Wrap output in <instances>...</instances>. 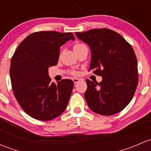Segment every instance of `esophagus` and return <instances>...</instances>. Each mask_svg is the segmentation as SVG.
<instances>
[{
    "mask_svg": "<svg viewBox=\"0 0 151 151\" xmlns=\"http://www.w3.org/2000/svg\"><path fill=\"white\" fill-rule=\"evenodd\" d=\"M72 80H73V82H74V84H77V83H78L79 81H80V80H79V79H77V78H73Z\"/></svg>",
    "mask_w": 151,
    "mask_h": 151,
    "instance_id": "34e87169",
    "label": "esophagus"
}]
</instances>
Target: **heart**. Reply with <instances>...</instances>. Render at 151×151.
Instances as JSON below:
<instances>
[{
    "label": "heart",
    "mask_w": 151,
    "mask_h": 151,
    "mask_svg": "<svg viewBox=\"0 0 151 151\" xmlns=\"http://www.w3.org/2000/svg\"><path fill=\"white\" fill-rule=\"evenodd\" d=\"M80 45H80V44H77V45H74V48H75V47H77L80 46Z\"/></svg>",
    "instance_id": "1"
}]
</instances>
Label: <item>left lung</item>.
<instances>
[{
  "label": "left lung",
  "mask_w": 151,
  "mask_h": 151,
  "mask_svg": "<svg viewBox=\"0 0 151 151\" xmlns=\"http://www.w3.org/2000/svg\"><path fill=\"white\" fill-rule=\"evenodd\" d=\"M75 34L91 49L89 70L102 77L99 83L86 80L85 98L88 106L101 115L121 112L132 99L138 84L137 60L133 48L121 35L107 28Z\"/></svg>",
  "instance_id": "1"
}]
</instances>
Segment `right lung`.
Returning a JSON list of instances; mask_svg holds the SVG:
<instances>
[{"instance_id":"1","label":"right lung","mask_w":151,"mask_h":151,"mask_svg":"<svg viewBox=\"0 0 151 151\" xmlns=\"http://www.w3.org/2000/svg\"><path fill=\"white\" fill-rule=\"evenodd\" d=\"M71 33L36 32L18 46L11 60L12 90L22 109L35 119L50 121L63 113L68 105L74 82L62 80L51 83L48 68L57 65L60 47Z\"/></svg>"}]
</instances>
